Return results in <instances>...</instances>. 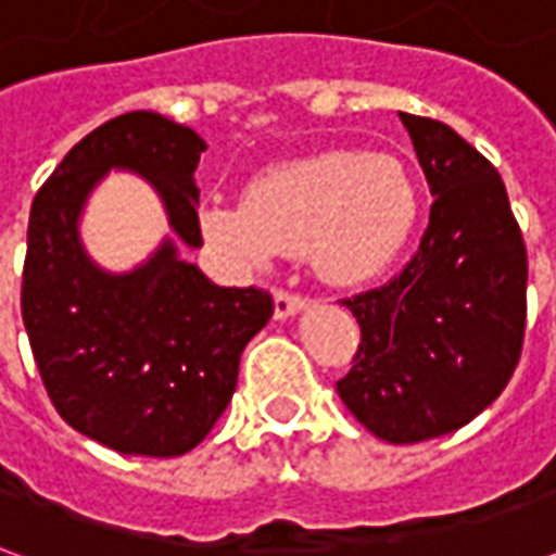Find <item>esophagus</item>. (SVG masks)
<instances>
[{
	"label": "esophagus",
	"instance_id": "obj_1",
	"mask_svg": "<svg viewBox=\"0 0 556 556\" xmlns=\"http://www.w3.org/2000/svg\"><path fill=\"white\" fill-rule=\"evenodd\" d=\"M306 306L301 294H289V291H274V315L279 321H286L291 315H298Z\"/></svg>",
	"mask_w": 556,
	"mask_h": 556
}]
</instances>
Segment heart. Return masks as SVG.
<instances>
[{
	"mask_svg": "<svg viewBox=\"0 0 556 556\" xmlns=\"http://www.w3.org/2000/svg\"><path fill=\"white\" fill-rule=\"evenodd\" d=\"M419 217V187L393 151H327L262 172L243 205L199 211L207 247L238 274L306 253L330 286H361L396 262Z\"/></svg>",
	"mask_w": 556,
	"mask_h": 556,
	"instance_id": "obj_1",
	"label": "heart"
}]
</instances>
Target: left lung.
I'll use <instances>...</instances> for the list:
<instances>
[{
	"mask_svg": "<svg viewBox=\"0 0 556 556\" xmlns=\"http://www.w3.org/2000/svg\"><path fill=\"white\" fill-rule=\"evenodd\" d=\"M434 195L429 229L384 289L345 301L361 351L337 384L375 438L462 429L509 384L527 318V253L501 175L453 127L399 113Z\"/></svg>",
	"mask_w": 556,
	"mask_h": 556,
	"instance_id": "1",
	"label": "left lung"
}]
</instances>
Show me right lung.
Here are the masks:
<instances>
[{"label":"right lung","instance_id":"add662e5","mask_svg":"<svg viewBox=\"0 0 556 556\" xmlns=\"http://www.w3.org/2000/svg\"><path fill=\"white\" fill-rule=\"evenodd\" d=\"M205 139L166 115L125 113L79 139L29 214L23 325L55 410L125 455L190 453L229 408L247 342L270 321L267 291L219 289L181 247L199 250L195 166ZM110 170L159 193L170 235L127 271L98 266L81 214Z\"/></svg>","mask_w":556,"mask_h":556}]
</instances>
